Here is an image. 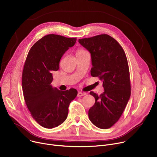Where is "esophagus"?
Segmentation results:
<instances>
[{"label": "esophagus", "mask_w": 157, "mask_h": 157, "mask_svg": "<svg viewBox=\"0 0 157 157\" xmlns=\"http://www.w3.org/2000/svg\"><path fill=\"white\" fill-rule=\"evenodd\" d=\"M86 95V93L79 92H78V97H81V96H83V95Z\"/></svg>", "instance_id": "1"}]
</instances>
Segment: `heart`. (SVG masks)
<instances>
[{
	"label": "heart",
	"mask_w": 157,
	"mask_h": 157,
	"mask_svg": "<svg viewBox=\"0 0 157 157\" xmlns=\"http://www.w3.org/2000/svg\"><path fill=\"white\" fill-rule=\"evenodd\" d=\"M85 52H86V51L84 50L83 49H78V52H77V55L83 53H85Z\"/></svg>",
	"instance_id": "1"
}]
</instances>
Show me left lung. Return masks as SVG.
Here are the masks:
<instances>
[{"label":"left lung","mask_w":157,"mask_h":157,"mask_svg":"<svg viewBox=\"0 0 157 157\" xmlns=\"http://www.w3.org/2000/svg\"><path fill=\"white\" fill-rule=\"evenodd\" d=\"M91 54V75L102 82L104 92L98 95L88 111L90 120L97 127L107 129L117 122L130 97V72L127 56L122 47L108 34L79 39Z\"/></svg>","instance_id":"8db88e82"}]
</instances>
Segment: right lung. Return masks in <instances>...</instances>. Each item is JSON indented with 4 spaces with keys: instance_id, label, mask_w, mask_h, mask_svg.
I'll use <instances>...</instances> for the list:
<instances>
[{
    "instance_id": "add662e5",
    "label": "right lung",
    "mask_w": 157,
    "mask_h": 157,
    "mask_svg": "<svg viewBox=\"0 0 157 157\" xmlns=\"http://www.w3.org/2000/svg\"><path fill=\"white\" fill-rule=\"evenodd\" d=\"M76 43V38L56 34L44 36L32 46L22 73L24 99L34 118L42 127L53 128L66 120L71 102L78 92L60 91L51 85L54 71L59 69L63 55Z\"/></svg>"
}]
</instances>
